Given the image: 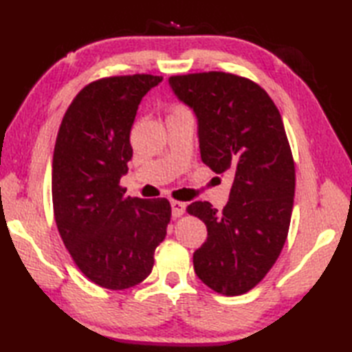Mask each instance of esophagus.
<instances>
[{"instance_id": "1", "label": "esophagus", "mask_w": 352, "mask_h": 352, "mask_svg": "<svg viewBox=\"0 0 352 352\" xmlns=\"http://www.w3.org/2000/svg\"><path fill=\"white\" fill-rule=\"evenodd\" d=\"M170 207H172V216H174V218H180V216H183L186 212V204L180 203V201H170Z\"/></svg>"}]
</instances>
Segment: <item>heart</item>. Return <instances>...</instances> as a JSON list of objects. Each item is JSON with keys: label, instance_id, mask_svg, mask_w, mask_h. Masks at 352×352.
Here are the masks:
<instances>
[{"label": "heart", "instance_id": "b5f03b06", "mask_svg": "<svg viewBox=\"0 0 352 352\" xmlns=\"http://www.w3.org/2000/svg\"><path fill=\"white\" fill-rule=\"evenodd\" d=\"M184 111H188V110H186V109L182 107V106H177V107L172 109V115H175V113H184Z\"/></svg>", "mask_w": 352, "mask_h": 352}]
</instances>
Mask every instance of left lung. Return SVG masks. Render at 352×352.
<instances>
[{"label": "left lung", "instance_id": "8db88e82", "mask_svg": "<svg viewBox=\"0 0 352 352\" xmlns=\"http://www.w3.org/2000/svg\"><path fill=\"white\" fill-rule=\"evenodd\" d=\"M169 86L197 116L201 159L233 178L222 212L207 201L188 207L207 227L195 274L218 294L242 295L274 266L290 226L295 164L281 115L263 89L233 74L175 76Z\"/></svg>", "mask_w": 352, "mask_h": 352}]
</instances>
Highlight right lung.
Masks as SVG:
<instances>
[{
  "label": "right lung",
  "instance_id": "add662e5",
  "mask_svg": "<svg viewBox=\"0 0 352 352\" xmlns=\"http://www.w3.org/2000/svg\"><path fill=\"white\" fill-rule=\"evenodd\" d=\"M163 78H102L81 89L66 110L52 155V206L62 241L92 283L110 290L151 274L170 221L168 199L125 197L130 131L142 98Z\"/></svg>",
  "mask_w": 352,
  "mask_h": 352
}]
</instances>
